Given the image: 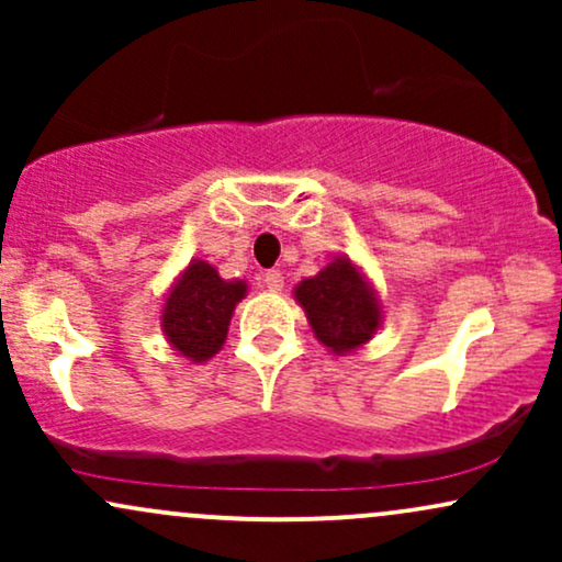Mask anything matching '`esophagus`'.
<instances>
[{
    "label": "esophagus",
    "instance_id": "34e87169",
    "mask_svg": "<svg viewBox=\"0 0 562 562\" xmlns=\"http://www.w3.org/2000/svg\"><path fill=\"white\" fill-rule=\"evenodd\" d=\"M263 285L269 290H282V285H285V277H282L280 269H269V272L263 274Z\"/></svg>",
    "mask_w": 562,
    "mask_h": 562
}]
</instances>
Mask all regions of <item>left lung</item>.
<instances>
[{
  "label": "left lung",
  "mask_w": 562,
  "mask_h": 562,
  "mask_svg": "<svg viewBox=\"0 0 562 562\" xmlns=\"http://www.w3.org/2000/svg\"><path fill=\"white\" fill-rule=\"evenodd\" d=\"M295 299L314 333L335 353L359 348L380 325V306L372 290L348 259L333 261L312 280L295 288Z\"/></svg>",
  "instance_id": "obj_1"
}]
</instances>
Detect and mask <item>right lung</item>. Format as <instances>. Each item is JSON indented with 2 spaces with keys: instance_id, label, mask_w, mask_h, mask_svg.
I'll use <instances>...</instances> for the list:
<instances>
[{
  "instance_id": "add662e5",
  "label": "right lung",
  "mask_w": 562,
  "mask_h": 562,
  "mask_svg": "<svg viewBox=\"0 0 562 562\" xmlns=\"http://www.w3.org/2000/svg\"><path fill=\"white\" fill-rule=\"evenodd\" d=\"M243 295L245 282H224L205 261L190 263L166 299L160 317L171 346L192 362L214 357L227 338L232 312Z\"/></svg>"
}]
</instances>
